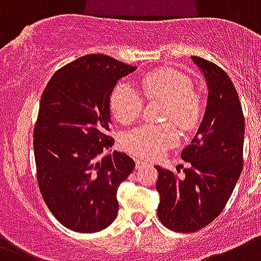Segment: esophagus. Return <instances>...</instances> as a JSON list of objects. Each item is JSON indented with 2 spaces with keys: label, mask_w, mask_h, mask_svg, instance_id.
Segmentation results:
<instances>
[{
  "label": "esophagus",
  "mask_w": 261,
  "mask_h": 261,
  "mask_svg": "<svg viewBox=\"0 0 261 261\" xmlns=\"http://www.w3.org/2000/svg\"><path fill=\"white\" fill-rule=\"evenodd\" d=\"M152 166L151 163L145 162L143 159H136V169H143V167H149Z\"/></svg>",
  "instance_id": "esophagus-1"
}]
</instances>
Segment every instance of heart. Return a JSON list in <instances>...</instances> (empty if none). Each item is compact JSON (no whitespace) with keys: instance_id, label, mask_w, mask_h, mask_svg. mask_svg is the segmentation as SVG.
<instances>
[{"instance_id":"obj_1","label":"heart","mask_w":261,"mask_h":261,"mask_svg":"<svg viewBox=\"0 0 261 261\" xmlns=\"http://www.w3.org/2000/svg\"><path fill=\"white\" fill-rule=\"evenodd\" d=\"M140 93L125 83L113 88L109 105L113 116L121 124H130L140 117L144 101L163 102L161 113L165 124H147L128 130L122 137V147L135 156L155 159L178 141L174 122L184 132H191L203 117V99L193 88L187 73L173 68H159L141 77Z\"/></svg>"}]
</instances>
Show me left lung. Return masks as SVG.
Returning <instances> with one entry per match:
<instances>
[{"instance_id":"8db88e82","label":"left lung","mask_w":261,"mask_h":261,"mask_svg":"<svg viewBox=\"0 0 261 261\" xmlns=\"http://www.w3.org/2000/svg\"><path fill=\"white\" fill-rule=\"evenodd\" d=\"M208 83V103L195 139L181 152L177 173L156 166L158 218L177 233L210 225L229 201L244 166L245 121L236 87L221 66L192 57Z\"/></svg>"}]
</instances>
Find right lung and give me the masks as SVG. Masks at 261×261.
<instances>
[{
    "instance_id": "add662e5",
    "label": "right lung",
    "mask_w": 261,
    "mask_h": 261,
    "mask_svg": "<svg viewBox=\"0 0 261 261\" xmlns=\"http://www.w3.org/2000/svg\"><path fill=\"white\" fill-rule=\"evenodd\" d=\"M136 66L88 54L58 69L40 98L34 128L36 179L50 213L77 233H96L118 213L117 189L135 169L114 144L109 99Z\"/></svg>"
}]
</instances>
